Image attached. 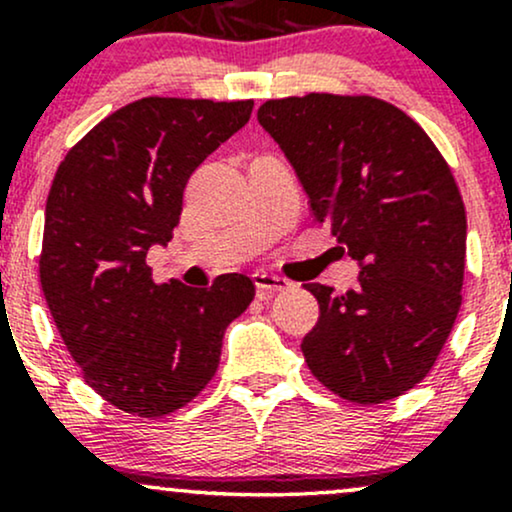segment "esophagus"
<instances>
[{
	"instance_id": "1",
	"label": "esophagus",
	"mask_w": 512,
	"mask_h": 512,
	"mask_svg": "<svg viewBox=\"0 0 512 512\" xmlns=\"http://www.w3.org/2000/svg\"><path fill=\"white\" fill-rule=\"evenodd\" d=\"M252 281H255V286L260 291H284L293 286V281L286 279V276H279L272 272H255L252 274Z\"/></svg>"
}]
</instances>
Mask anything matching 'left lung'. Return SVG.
I'll list each match as a JSON object with an SVG mask.
<instances>
[{
  "label": "left lung",
  "instance_id": "8db88e82",
  "mask_svg": "<svg viewBox=\"0 0 512 512\" xmlns=\"http://www.w3.org/2000/svg\"><path fill=\"white\" fill-rule=\"evenodd\" d=\"M257 120L315 219L361 264L346 293L305 284L320 305L301 344L310 373L356 404L404 395L433 368L462 305L467 216L448 161L419 122L373 96L279 98Z\"/></svg>",
  "mask_w": 512,
  "mask_h": 512
}]
</instances>
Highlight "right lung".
I'll use <instances>...</instances> for the list:
<instances>
[{"instance_id":"add662e5","label":"right lung","mask_w":512,"mask_h":512,"mask_svg":"<svg viewBox=\"0 0 512 512\" xmlns=\"http://www.w3.org/2000/svg\"><path fill=\"white\" fill-rule=\"evenodd\" d=\"M252 101L149 96L115 110L67 151L45 204L40 286L84 380L113 407L156 419L185 407L219 368L226 327L255 284H156L146 252L180 223L199 163L250 120Z\"/></svg>"}]
</instances>
